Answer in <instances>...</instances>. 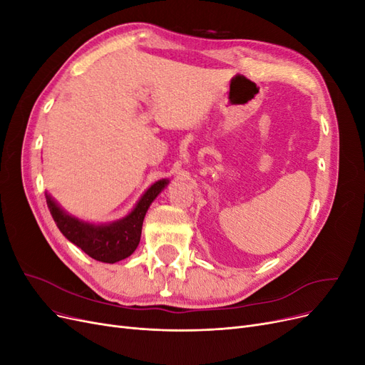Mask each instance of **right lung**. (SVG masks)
Listing matches in <instances>:
<instances>
[{"label": "right lung", "instance_id": "add662e5", "mask_svg": "<svg viewBox=\"0 0 365 365\" xmlns=\"http://www.w3.org/2000/svg\"><path fill=\"white\" fill-rule=\"evenodd\" d=\"M169 180H158L141 195L135 207L121 219L108 224H94L79 219L63 210L46 192L47 205L61 233L88 256L103 263H115L129 257L140 244L143 220L153 200L168 187Z\"/></svg>", "mask_w": 365, "mask_h": 365}]
</instances>
